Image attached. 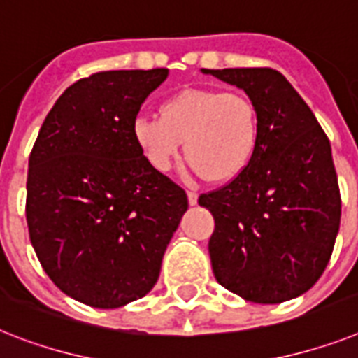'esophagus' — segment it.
<instances>
[{
    "label": "esophagus",
    "mask_w": 358,
    "mask_h": 358,
    "mask_svg": "<svg viewBox=\"0 0 358 358\" xmlns=\"http://www.w3.org/2000/svg\"><path fill=\"white\" fill-rule=\"evenodd\" d=\"M187 200H189V204L194 206L196 202H199V194L194 193V191H187Z\"/></svg>",
    "instance_id": "34e87169"
}]
</instances>
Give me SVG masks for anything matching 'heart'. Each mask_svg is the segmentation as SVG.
I'll return each mask as SVG.
<instances>
[{
	"label": "heart",
	"mask_w": 358,
	"mask_h": 358,
	"mask_svg": "<svg viewBox=\"0 0 358 358\" xmlns=\"http://www.w3.org/2000/svg\"><path fill=\"white\" fill-rule=\"evenodd\" d=\"M132 134L156 171H169L185 141V158L194 173L211 184H224L254 159L261 117L246 94L189 88L162 104V117L138 115Z\"/></svg>",
	"instance_id": "obj_1"
}]
</instances>
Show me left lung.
Wrapping results in <instances>:
<instances>
[{"label":"left lung","instance_id":"8db88e82","mask_svg":"<svg viewBox=\"0 0 358 358\" xmlns=\"http://www.w3.org/2000/svg\"><path fill=\"white\" fill-rule=\"evenodd\" d=\"M245 90L259 110L254 159L224 187L200 194L211 211L213 274L254 303H281L320 280L340 228V189L329 139L280 71L202 69Z\"/></svg>","mask_w":358,"mask_h":358}]
</instances>
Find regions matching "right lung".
<instances>
[{
    "instance_id": "add662e5",
    "label": "right lung",
    "mask_w": 358,
    "mask_h": 358,
    "mask_svg": "<svg viewBox=\"0 0 358 358\" xmlns=\"http://www.w3.org/2000/svg\"><path fill=\"white\" fill-rule=\"evenodd\" d=\"M169 69H117L71 84L29 156V237L58 289L115 309L158 281L187 194L147 162L132 134Z\"/></svg>"
}]
</instances>
